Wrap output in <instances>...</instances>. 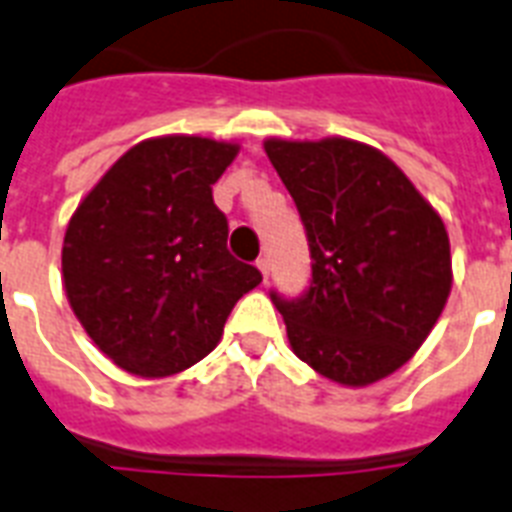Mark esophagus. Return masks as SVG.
<instances>
[{"mask_svg": "<svg viewBox=\"0 0 512 512\" xmlns=\"http://www.w3.org/2000/svg\"><path fill=\"white\" fill-rule=\"evenodd\" d=\"M257 271L263 273V279L268 281V273H271V263H268V257H260V260H257Z\"/></svg>", "mask_w": 512, "mask_h": 512, "instance_id": "esophagus-1", "label": "esophagus"}]
</instances>
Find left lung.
Masks as SVG:
<instances>
[{
  "label": "left lung",
  "mask_w": 512,
  "mask_h": 512,
  "mask_svg": "<svg viewBox=\"0 0 512 512\" xmlns=\"http://www.w3.org/2000/svg\"><path fill=\"white\" fill-rule=\"evenodd\" d=\"M265 154L303 217L311 287L271 292L300 361L364 388L414 356L452 292L444 220L377 148L348 138H268Z\"/></svg>",
  "instance_id": "8db88e82"
}]
</instances>
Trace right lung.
I'll return each mask as SVG.
<instances>
[{
	"label": "right lung",
	"instance_id": "add662e5",
	"mask_svg": "<svg viewBox=\"0 0 512 512\" xmlns=\"http://www.w3.org/2000/svg\"><path fill=\"white\" fill-rule=\"evenodd\" d=\"M239 143L164 135L132 146L68 220L63 287L124 372L170 377L207 356L263 276L228 252L212 185Z\"/></svg>",
	"mask_w": 512,
	"mask_h": 512
}]
</instances>
